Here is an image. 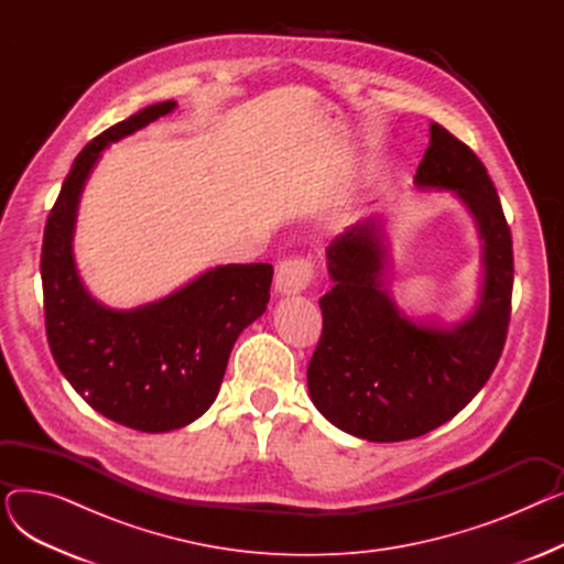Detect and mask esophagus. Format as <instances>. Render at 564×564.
Segmentation results:
<instances>
[{
  "label": "esophagus",
  "instance_id": "1",
  "mask_svg": "<svg viewBox=\"0 0 564 564\" xmlns=\"http://www.w3.org/2000/svg\"><path fill=\"white\" fill-rule=\"evenodd\" d=\"M315 279V264L311 258L304 256H292L279 262L274 285L281 294H300L304 292Z\"/></svg>",
  "mask_w": 564,
  "mask_h": 564
}]
</instances>
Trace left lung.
I'll use <instances>...</instances> for the list:
<instances>
[{
	"mask_svg": "<svg viewBox=\"0 0 564 564\" xmlns=\"http://www.w3.org/2000/svg\"><path fill=\"white\" fill-rule=\"evenodd\" d=\"M413 183L464 200L482 237L485 276L478 308L446 329L413 322L391 300L377 219L345 228L327 247L334 288L319 300L308 393L329 423L375 443L416 438L457 416L491 377L512 313V232L478 155L432 123Z\"/></svg>",
	"mask_w": 564,
	"mask_h": 564,
	"instance_id": "8db88e82",
	"label": "left lung"
}]
</instances>
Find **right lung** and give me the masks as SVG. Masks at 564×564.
I'll return each instance as SVG.
<instances>
[{
  "instance_id": "right-lung-1",
  "label": "right lung",
  "mask_w": 564,
  "mask_h": 564,
  "mask_svg": "<svg viewBox=\"0 0 564 564\" xmlns=\"http://www.w3.org/2000/svg\"><path fill=\"white\" fill-rule=\"evenodd\" d=\"M173 107H145L84 145L50 210L41 253L45 332L58 370L105 419L139 432L185 427L210 409L237 336L270 302L274 274L267 262L221 264L130 311L102 306L82 285L73 230L88 173L105 145Z\"/></svg>"
}]
</instances>
